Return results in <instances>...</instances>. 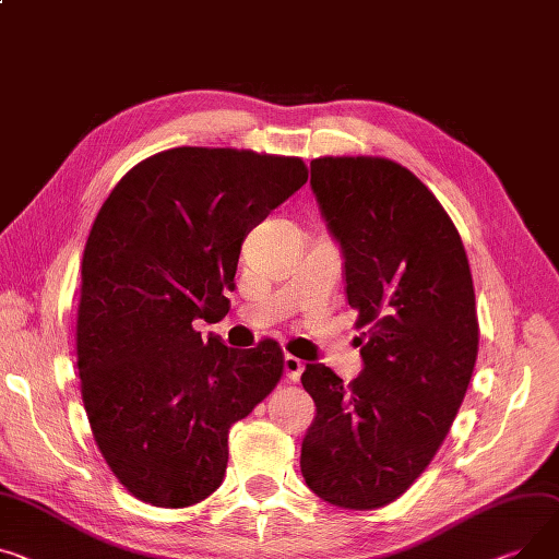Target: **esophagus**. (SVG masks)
<instances>
[{"mask_svg":"<svg viewBox=\"0 0 559 559\" xmlns=\"http://www.w3.org/2000/svg\"><path fill=\"white\" fill-rule=\"evenodd\" d=\"M304 368H306V364H304L299 357L285 355V376H287L289 382H299V378H301V373H304Z\"/></svg>","mask_w":559,"mask_h":559,"instance_id":"esophagus-1","label":"esophagus"}]
</instances>
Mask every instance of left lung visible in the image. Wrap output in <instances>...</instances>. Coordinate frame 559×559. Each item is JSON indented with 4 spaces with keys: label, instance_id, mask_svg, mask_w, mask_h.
<instances>
[{
    "label": "left lung",
    "instance_id": "obj_1",
    "mask_svg": "<svg viewBox=\"0 0 559 559\" xmlns=\"http://www.w3.org/2000/svg\"><path fill=\"white\" fill-rule=\"evenodd\" d=\"M312 191L346 255L364 370L350 382L308 364L317 418L301 448L308 488L348 510L402 497L459 414L478 353L467 253L452 217L384 157L312 159Z\"/></svg>",
    "mask_w": 559,
    "mask_h": 559
}]
</instances>
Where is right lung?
<instances>
[{"instance_id":"obj_1","label":"right lung","mask_w":559,"mask_h":559,"mask_svg":"<svg viewBox=\"0 0 559 559\" xmlns=\"http://www.w3.org/2000/svg\"><path fill=\"white\" fill-rule=\"evenodd\" d=\"M308 181L301 157L183 145L130 168L87 236L76 355L98 450L139 501L186 508L219 488L229 429L283 378V348L204 342L229 312L245 236Z\"/></svg>"}]
</instances>
